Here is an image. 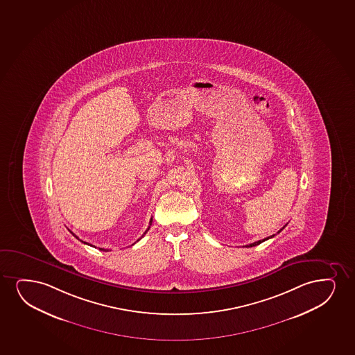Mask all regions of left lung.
Wrapping results in <instances>:
<instances>
[{
  "label": "left lung",
  "instance_id": "obj_1",
  "mask_svg": "<svg viewBox=\"0 0 355 355\" xmlns=\"http://www.w3.org/2000/svg\"><path fill=\"white\" fill-rule=\"evenodd\" d=\"M283 228H284V227H283ZM282 229H281V230H282ZM281 230H279V232H281ZM272 236H275V235H272ZM272 236H269V238L263 239V240H259V241H256V243H250V245H246V247L257 246V245H259V243H263V241H265V240H268V239L272 238Z\"/></svg>",
  "mask_w": 355,
  "mask_h": 355
}]
</instances>
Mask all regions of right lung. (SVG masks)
<instances>
[{"instance_id":"right-lung-1","label":"right lung","mask_w":355,"mask_h":355,"mask_svg":"<svg viewBox=\"0 0 355 355\" xmlns=\"http://www.w3.org/2000/svg\"><path fill=\"white\" fill-rule=\"evenodd\" d=\"M151 223H153V217H151V220H150V225H151ZM148 229H150V227H148V228L146 229V230H145V233L143 234V236H144V235H145V234L148 233ZM69 232H71V230H69ZM71 233H72V232H71ZM72 234H73V236H76V238L78 239V240H80V239H79V238H78V236H76V234H74V233H72ZM143 236H141V238H143ZM141 238H140V239H141ZM140 239H138V240H137V241H139ZM80 241H81V240H80ZM81 243H84V241H81ZM86 243V245H89V243ZM135 243H132V245H135ZM90 246H92V245H90ZM99 250H101V251H104V252L109 251V250H104V248H99Z\"/></svg>"}]
</instances>
